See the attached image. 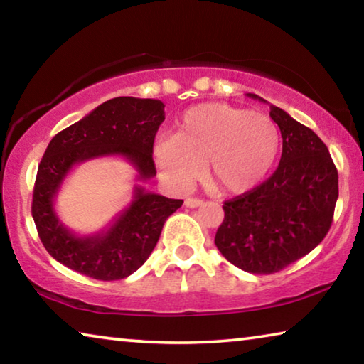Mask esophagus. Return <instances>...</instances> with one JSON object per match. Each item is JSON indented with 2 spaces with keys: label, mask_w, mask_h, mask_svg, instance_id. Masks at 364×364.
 <instances>
[{
  "label": "esophagus",
  "mask_w": 364,
  "mask_h": 364,
  "mask_svg": "<svg viewBox=\"0 0 364 364\" xmlns=\"http://www.w3.org/2000/svg\"><path fill=\"white\" fill-rule=\"evenodd\" d=\"M184 205L189 207V208H196L202 205V200L200 199H196V197H188L186 200H184Z\"/></svg>",
  "instance_id": "1"
}]
</instances>
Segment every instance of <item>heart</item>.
Wrapping results in <instances>:
<instances>
[{
    "label": "heart",
    "mask_w": 364,
    "mask_h": 364,
    "mask_svg": "<svg viewBox=\"0 0 364 364\" xmlns=\"http://www.w3.org/2000/svg\"><path fill=\"white\" fill-rule=\"evenodd\" d=\"M281 144L278 125L268 115L223 102L188 109L173 136H160L152 156L171 186L186 189L200 175L226 194H244L262 183Z\"/></svg>",
    "instance_id": "obj_1"
}]
</instances>
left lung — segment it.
Returning <instances> with one entry per match:
<instances>
[{
	"instance_id": "1",
	"label": "left lung",
	"mask_w": 364,
	"mask_h": 364,
	"mask_svg": "<svg viewBox=\"0 0 364 364\" xmlns=\"http://www.w3.org/2000/svg\"><path fill=\"white\" fill-rule=\"evenodd\" d=\"M269 117L282 136L278 168L260 186L225 202L215 236L228 262L257 274L276 273L310 254L328 234L338 197L337 168L318 134L276 106Z\"/></svg>"
}]
</instances>
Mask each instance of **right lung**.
<instances>
[{
	"label": "right lung",
	"instance_id": "add662e5",
	"mask_svg": "<svg viewBox=\"0 0 364 364\" xmlns=\"http://www.w3.org/2000/svg\"><path fill=\"white\" fill-rule=\"evenodd\" d=\"M159 100L120 96L102 102L48 144L36 173L32 217L45 249L59 263L101 281L123 279L149 255L165 220L183 200L168 199L135 185L131 204L107 228L80 237L57 217L53 200L70 170L97 156L120 155L137 170V181L156 176L154 138L165 120Z\"/></svg>",
	"mask_w": 364,
	"mask_h": 364
}]
</instances>
